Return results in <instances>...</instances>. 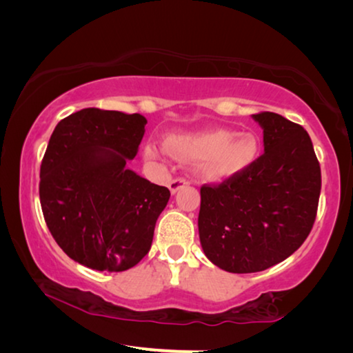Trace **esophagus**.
<instances>
[{"mask_svg": "<svg viewBox=\"0 0 353 353\" xmlns=\"http://www.w3.org/2000/svg\"><path fill=\"white\" fill-rule=\"evenodd\" d=\"M187 185H188V182L185 181V179H174V181H171L168 183V188L171 191V194H176L179 190H181L182 187H187Z\"/></svg>", "mask_w": 353, "mask_h": 353, "instance_id": "34e87169", "label": "esophagus"}]
</instances>
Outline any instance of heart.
I'll return each instance as SVG.
<instances>
[{"label": "heart", "instance_id": "heart-1", "mask_svg": "<svg viewBox=\"0 0 353 353\" xmlns=\"http://www.w3.org/2000/svg\"><path fill=\"white\" fill-rule=\"evenodd\" d=\"M165 149L181 162H193L196 174L205 181H224L241 174L254 165L260 141L252 132L210 129L165 137ZM146 160H157L159 149L152 143L143 146Z\"/></svg>", "mask_w": 353, "mask_h": 353}]
</instances>
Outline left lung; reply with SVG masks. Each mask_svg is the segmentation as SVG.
Listing matches in <instances>:
<instances>
[{
	"mask_svg": "<svg viewBox=\"0 0 353 353\" xmlns=\"http://www.w3.org/2000/svg\"><path fill=\"white\" fill-rule=\"evenodd\" d=\"M265 154L241 174L201 188V246L234 274L265 271L296 252L318 212L321 166L307 130L279 113L252 115Z\"/></svg>",
	"mask_w": 353,
	"mask_h": 353,
	"instance_id": "left-lung-1",
	"label": "left lung"
}]
</instances>
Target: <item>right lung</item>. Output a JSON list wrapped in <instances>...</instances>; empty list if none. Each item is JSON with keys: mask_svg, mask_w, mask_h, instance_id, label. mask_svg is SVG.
Returning <instances> with one entry per match:
<instances>
[{"mask_svg": "<svg viewBox=\"0 0 353 353\" xmlns=\"http://www.w3.org/2000/svg\"><path fill=\"white\" fill-rule=\"evenodd\" d=\"M140 113L82 109L52 132L40 166V204L52 238L90 270L121 272L152 244L170 190L129 168L145 135Z\"/></svg>", "mask_w": 353, "mask_h": 353, "instance_id": "right-lung-1", "label": "right lung"}]
</instances>
